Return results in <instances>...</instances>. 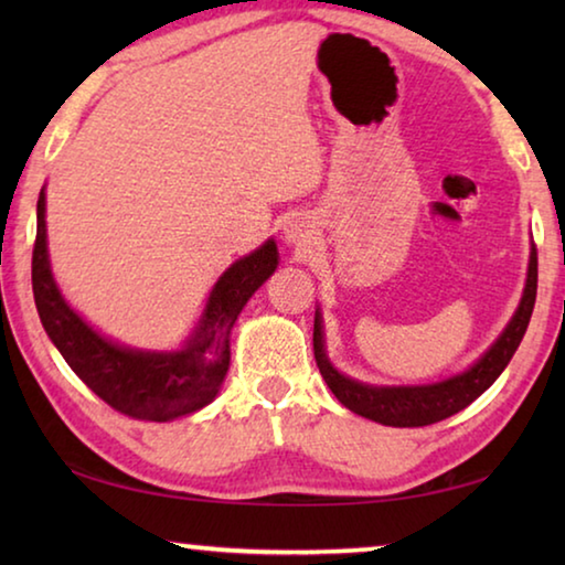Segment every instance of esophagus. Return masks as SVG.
<instances>
[{"label":"esophagus","instance_id":"34e87169","mask_svg":"<svg viewBox=\"0 0 565 565\" xmlns=\"http://www.w3.org/2000/svg\"><path fill=\"white\" fill-rule=\"evenodd\" d=\"M284 242L294 248H299V252H306V248L317 244V224L303 214L291 216L289 222L284 224Z\"/></svg>","mask_w":565,"mask_h":565}]
</instances>
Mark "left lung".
<instances>
[{"label": "left lung", "instance_id": "obj_1", "mask_svg": "<svg viewBox=\"0 0 565 565\" xmlns=\"http://www.w3.org/2000/svg\"><path fill=\"white\" fill-rule=\"evenodd\" d=\"M535 286H539V256H535V246H531L523 296L519 309L501 331V337L466 371L444 381L420 386H376L341 374L327 353L321 309H317V317H313V356H317V366L331 394L353 414L396 428L436 424V420H444L463 411L468 404H473L503 374V369L509 366L515 349H519L525 329H529L535 303Z\"/></svg>", "mask_w": 565, "mask_h": 565}]
</instances>
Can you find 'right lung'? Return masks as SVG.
Returning <instances> with one entry per match:
<instances>
[{
    "mask_svg": "<svg viewBox=\"0 0 565 565\" xmlns=\"http://www.w3.org/2000/svg\"><path fill=\"white\" fill-rule=\"evenodd\" d=\"M46 194L36 202L32 289L46 337L72 371L111 408L141 420H174L212 404L228 371V337L254 291L279 266L274 238L236 259L209 291L204 311L179 349H131L76 313L54 281L46 248Z\"/></svg>",
    "mask_w": 565,
    "mask_h": 565,
    "instance_id": "add662e5",
    "label": "right lung"
}]
</instances>
